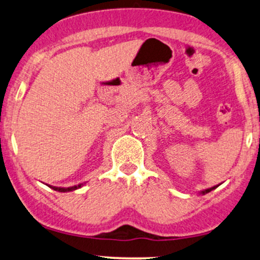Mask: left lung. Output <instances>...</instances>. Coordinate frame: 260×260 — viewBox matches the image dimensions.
Instances as JSON below:
<instances>
[{"label":"left lung","mask_w":260,"mask_h":260,"mask_svg":"<svg viewBox=\"0 0 260 260\" xmlns=\"http://www.w3.org/2000/svg\"><path fill=\"white\" fill-rule=\"evenodd\" d=\"M215 188H217V185H215V186H212V188H209V189H206V190H203V191H201L200 193H202V195H205V193H207V192H209V191H212V190H214Z\"/></svg>","instance_id":"obj_1"}]
</instances>
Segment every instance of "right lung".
Segmentation results:
<instances>
[{
    "mask_svg": "<svg viewBox=\"0 0 260 260\" xmlns=\"http://www.w3.org/2000/svg\"><path fill=\"white\" fill-rule=\"evenodd\" d=\"M83 184H78V185H74V186H69V188H59V186H52V185H48L50 188H52L55 191H59V192H68V191H72V190H76L78 188H81Z\"/></svg>",
    "mask_w": 260,
    "mask_h": 260,
    "instance_id": "add662e5",
    "label": "right lung"
}]
</instances>
